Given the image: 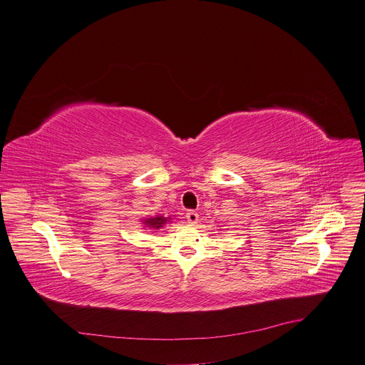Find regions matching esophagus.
I'll return each instance as SVG.
<instances>
[{
	"instance_id": "esophagus-1",
	"label": "esophagus",
	"mask_w": 365,
	"mask_h": 365,
	"mask_svg": "<svg viewBox=\"0 0 365 365\" xmlns=\"http://www.w3.org/2000/svg\"><path fill=\"white\" fill-rule=\"evenodd\" d=\"M198 218H200V215H198L197 211L189 210V211L186 212V220H187L189 225H197V223H198Z\"/></svg>"
}]
</instances>
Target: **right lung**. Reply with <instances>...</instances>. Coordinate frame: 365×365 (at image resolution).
Listing matches in <instances>:
<instances>
[{
  "mask_svg": "<svg viewBox=\"0 0 365 365\" xmlns=\"http://www.w3.org/2000/svg\"><path fill=\"white\" fill-rule=\"evenodd\" d=\"M164 222H165L164 217H155V218H148V220H145V223L155 229H160L161 225H164Z\"/></svg>",
  "mask_w": 365,
  "mask_h": 365,
  "instance_id": "1",
  "label": "right lung"
}]
</instances>
